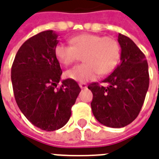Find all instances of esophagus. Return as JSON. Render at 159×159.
Wrapping results in <instances>:
<instances>
[{
    "mask_svg": "<svg viewBox=\"0 0 159 159\" xmlns=\"http://www.w3.org/2000/svg\"><path fill=\"white\" fill-rule=\"evenodd\" d=\"M79 86H80V88H81V89H86V88H87V84H86V83H80L79 84Z\"/></svg>",
    "mask_w": 159,
    "mask_h": 159,
    "instance_id": "esophagus-1",
    "label": "esophagus"
}]
</instances>
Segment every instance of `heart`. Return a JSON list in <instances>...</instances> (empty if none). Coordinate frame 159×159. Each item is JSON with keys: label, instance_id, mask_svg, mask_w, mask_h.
<instances>
[{"label": "heart", "instance_id": "1", "mask_svg": "<svg viewBox=\"0 0 159 159\" xmlns=\"http://www.w3.org/2000/svg\"><path fill=\"white\" fill-rule=\"evenodd\" d=\"M72 45L59 43L55 46L54 54L64 66L71 65L83 56L84 64L65 72V76L76 82L85 83L98 76L107 75L114 70L120 56L119 42L110 36L83 33L70 39Z\"/></svg>", "mask_w": 159, "mask_h": 159}]
</instances>
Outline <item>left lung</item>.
I'll return each instance as SVG.
<instances>
[{
    "instance_id": "1",
    "label": "left lung",
    "mask_w": 159,
    "mask_h": 159,
    "mask_svg": "<svg viewBox=\"0 0 159 159\" xmlns=\"http://www.w3.org/2000/svg\"><path fill=\"white\" fill-rule=\"evenodd\" d=\"M120 63L102 81L90 83L93 94L91 108L95 119L114 128L127 126L137 118L149 88L148 64L134 41L119 33Z\"/></svg>"
}]
</instances>
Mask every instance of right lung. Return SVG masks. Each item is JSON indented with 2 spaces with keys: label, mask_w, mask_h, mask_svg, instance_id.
I'll return each instance as SVG.
<instances>
[{
  "label": "right lung",
  "mask_w": 159,
  "mask_h": 159,
  "mask_svg": "<svg viewBox=\"0 0 159 159\" xmlns=\"http://www.w3.org/2000/svg\"><path fill=\"white\" fill-rule=\"evenodd\" d=\"M57 34L52 30L28 39L19 49L11 70L16 103L22 114L41 130L63 127L71 115L81 89L76 81L60 82L62 70L54 54Z\"/></svg>",
  "instance_id": "obj_1"
}]
</instances>
